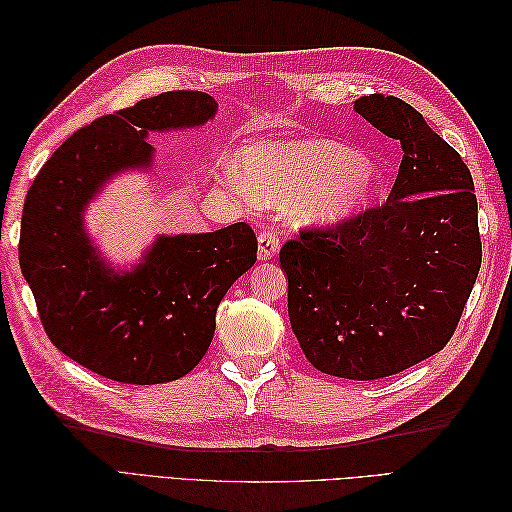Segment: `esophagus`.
I'll return each mask as SVG.
<instances>
[{"mask_svg":"<svg viewBox=\"0 0 512 512\" xmlns=\"http://www.w3.org/2000/svg\"><path fill=\"white\" fill-rule=\"evenodd\" d=\"M280 250V237L273 228H262L258 235V258L260 260H269Z\"/></svg>","mask_w":512,"mask_h":512,"instance_id":"obj_1","label":"esophagus"}]
</instances>
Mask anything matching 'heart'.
Returning <instances> with one entry per match:
<instances>
[{"instance_id": "b5f03b06", "label": "heart", "mask_w": 512, "mask_h": 512, "mask_svg": "<svg viewBox=\"0 0 512 512\" xmlns=\"http://www.w3.org/2000/svg\"><path fill=\"white\" fill-rule=\"evenodd\" d=\"M243 177L262 203L299 198L297 215L316 226H339L361 215L380 192V173L367 158L331 138L254 145Z\"/></svg>"}]
</instances>
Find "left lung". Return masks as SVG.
Returning a JSON list of instances; mask_svg holds the SVG:
<instances>
[{
	"mask_svg": "<svg viewBox=\"0 0 512 512\" xmlns=\"http://www.w3.org/2000/svg\"><path fill=\"white\" fill-rule=\"evenodd\" d=\"M354 111L401 145L386 203L339 226H303L280 250L288 316L322 374L378 380L440 352L483 260L470 168L395 96Z\"/></svg>",
	"mask_w": 512,
	"mask_h": 512,
	"instance_id": "8db88e82",
	"label": "left lung"
}]
</instances>
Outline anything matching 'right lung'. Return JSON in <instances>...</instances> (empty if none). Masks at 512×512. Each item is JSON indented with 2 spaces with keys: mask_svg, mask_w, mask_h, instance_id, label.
Returning a JSON list of instances; mask_svg holds the SVG:
<instances>
[{
  "mask_svg": "<svg viewBox=\"0 0 512 512\" xmlns=\"http://www.w3.org/2000/svg\"><path fill=\"white\" fill-rule=\"evenodd\" d=\"M218 111L203 91H166L76 130L27 192L19 260L57 350L123 384L183 378L207 354L232 282L256 262L258 239L237 222L205 235L160 237L132 273L104 267L81 211L121 168L147 166L151 130L200 126Z\"/></svg>",
  "mask_w": 512,
  "mask_h": 512,
  "instance_id": "add662e5",
  "label": "right lung"
}]
</instances>
